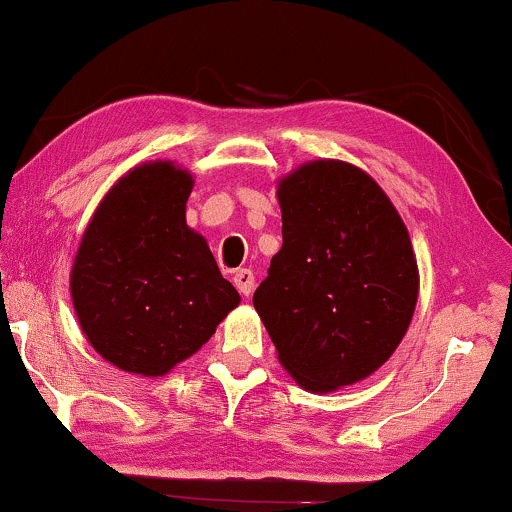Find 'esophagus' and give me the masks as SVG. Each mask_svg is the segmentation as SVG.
<instances>
[{
    "label": "esophagus",
    "mask_w": 512,
    "mask_h": 512,
    "mask_svg": "<svg viewBox=\"0 0 512 512\" xmlns=\"http://www.w3.org/2000/svg\"><path fill=\"white\" fill-rule=\"evenodd\" d=\"M233 282H235L237 291H240L242 296H251V291H254V272L247 270V268L237 270Z\"/></svg>",
    "instance_id": "obj_1"
}]
</instances>
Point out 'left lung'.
<instances>
[{
  "instance_id": "left-lung-1",
  "label": "left lung",
  "mask_w": 512,
  "mask_h": 512,
  "mask_svg": "<svg viewBox=\"0 0 512 512\" xmlns=\"http://www.w3.org/2000/svg\"><path fill=\"white\" fill-rule=\"evenodd\" d=\"M282 249L254 307L293 380L314 394L373 375L408 331L419 272L408 228L373 177L312 160L279 181Z\"/></svg>"
}]
</instances>
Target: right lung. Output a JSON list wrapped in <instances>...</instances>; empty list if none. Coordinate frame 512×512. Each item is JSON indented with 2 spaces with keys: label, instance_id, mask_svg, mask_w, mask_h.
<instances>
[{
  "label": "right lung",
  "instance_id": "right-lung-1",
  "mask_svg": "<svg viewBox=\"0 0 512 512\" xmlns=\"http://www.w3.org/2000/svg\"><path fill=\"white\" fill-rule=\"evenodd\" d=\"M191 191L174 163L135 167L104 195L76 251L69 289L81 331L128 373H170L240 305L205 237L186 226Z\"/></svg>",
  "mask_w": 512,
  "mask_h": 512
}]
</instances>
